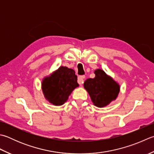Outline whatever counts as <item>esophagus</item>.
<instances>
[{"instance_id": "esophagus-1", "label": "esophagus", "mask_w": 154, "mask_h": 154, "mask_svg": "<svg viewBox=\"0 0 154 154\" xmlns=\"http://www.w3.org/2000/svg\"><path fill=\"white\" fill-rule=\"evenodd\" d=\"M85 78V76H84V75H82V76H79L78 77V79H77V82L79 84V85H82L84 82V79Z\"/></svg>"}]
</instances>
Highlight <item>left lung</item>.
Segmentation results:
<instances>
[{
  "label": "left lung",
  "mask_w": 154,
  "mask_h": 154,
  "mask_svg": "<svg viewBox=\"0 0 154 154\" xmlns=\"http://www.w3.org/2000/svg\"><path fill=\"white\" fill-rule=\"evenodd\" d=\"M94 78H89L83 84L84 88L97 107H104L115 101L120 91L119 84L101 69L95 70Z\"/></svg>",
  "instance_id": "obj_1"
}]
</instances>
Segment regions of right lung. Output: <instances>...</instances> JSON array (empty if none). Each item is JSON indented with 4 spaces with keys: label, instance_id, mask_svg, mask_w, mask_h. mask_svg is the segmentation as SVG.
<instances>
[{
    "label": "right lung",
    "instance_id": "right-lung-1",
    "mask_svg": "<svg viewBox=\"0 0 154 154\" xmlns=\"http://www.w3.org/2000/svg\"><path fill=\"white\" fill-rule=\"evenodd\" d=\"M79 87L77 77L73 69L64 66L45 77L41 89L46 100L56 106L64 104L73 90Z\"/></svg>",
    "mask_w": 154,
    "mask_h": 154
}]
</instances>
